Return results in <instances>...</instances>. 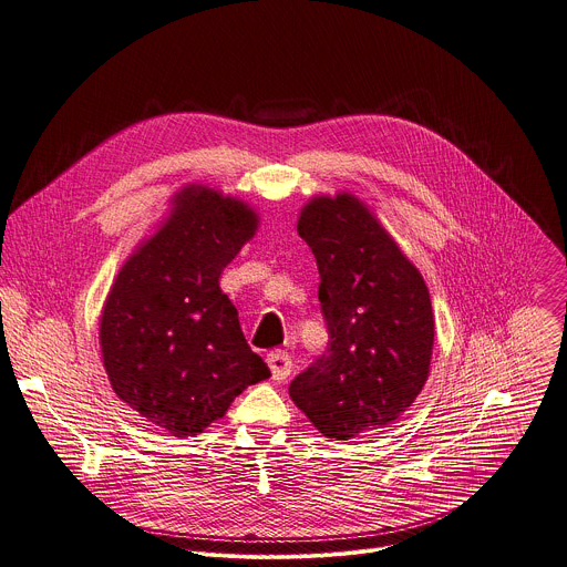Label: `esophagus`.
Instances as JSON below:
<instances>
[{"mask_svg": "<svg viewBox=\"0 0 567 567\" xmlns=\"http://www.w3.org/2000/svg\"><path fill=\"white\" fill-rule=\"evenodd\" d=\"M267 363H269V368H271V377H274L276 381H285V379L291 374V368H293L291 357H289L285 350H276V352H271V354L267 357Z\"/></svg>", "mask_w": 567, "mask_h": 567, "instance_id": "34e87169", "label": "esophagus"}]
</instances>
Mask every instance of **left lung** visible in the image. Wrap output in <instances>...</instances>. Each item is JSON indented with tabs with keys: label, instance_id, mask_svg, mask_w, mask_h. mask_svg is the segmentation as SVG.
<instances>
[{
	"label": "left lung",
	"instance_id": "left-lung-1",
	"mask_svg": "<svg viewBox=\"0 0 567 567\" xmlns=\"http://www.w3.org/2000/svg\"><path fill=\"white\" fill-rule=\"evenodd\" d=\"M298 235L316 258L330 341L289 394L326 437L385 429L409 411L429 377L435 322L426 282L350 195L309 202Z\"/></svg>",
	"mask_w": 567,
	"mask_h": 567
}]
</instances>
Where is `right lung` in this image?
I'll use <instances>...</instances> for the list:
<instances>
[{
	"mask_svg": "<svg viewBox=\"0 0 567 567\" xmlns=\"http://www.w3.org/2000/svg\"><path fill=\"white\" fill-rule=\"evenodd\" d=\"M121 269L101 318L114 392L177 437L202 433L271 372L249 348L219 274L258 226L256 213L193 186Z\"/></svg>",
	"mask_w": 567,
	"mask_h": 567,
	"instance_id": "add662e5",
	"label": "right lung"
}]
</instances>
